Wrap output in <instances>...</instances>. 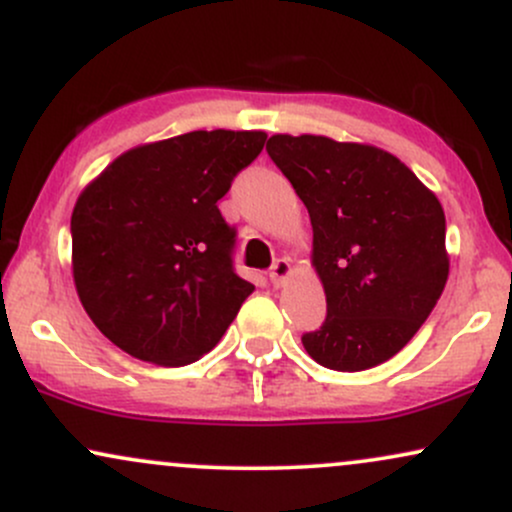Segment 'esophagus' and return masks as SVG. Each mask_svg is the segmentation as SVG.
<instances>
[{
	"label": "esophagus",
	"mask_w": 512,
	"mask_h": 512,
	"mask_svg": "<svg viewBox=\"0 0 512 512\" xmlns=\"http://www.w3.org/2000/svg\"><path fill=\"white\" fill-rule=\"evenodd\" d=\"M291 274V264L286 257H279V260H274L272 267H269V281H272L274 286H281L284 284L286 276Z\"/></svg>",
	"instance_id": "esophagus-1"
}]
</instances>
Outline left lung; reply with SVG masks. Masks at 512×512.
<instances>
[{"instance_id": "8db88e82", "label": "left lung", "mask_w": 512, "mask_h": 512, "mask_svg": "<svg viewBox=\"0 0 512 512\" xmlns=\"http://www.w3.org/2000/svg\"><path fill=\"white\" fill-rule=\"evenodd\" d=\"M267 154L303 199L327 296L301 342L320 366L356 373L404 349L448 281L445 214L399 158L315 134H274Z\"/></svg>"}]
</instances>
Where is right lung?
Listing matches in <instances>:
<instances>
[{
    "instance_id": "right-lung-1",
    "label": "right lung",
    "mask_w": 512,
    "mask_h": 512,
    "mask_svg": "<svg viewBox=\"0 0 512 512\" xmlns=\"http://www.w3.org/2000/svg\"><path fill=\"white\" fill-rule=\"evenodd\" d=\"M264 139L197 129L137 146L81 192L72 214L76 291L93 325L129 356L197 361L255 291L236 272V228L219 199Z\"/></svg>"
}]
</instances>
